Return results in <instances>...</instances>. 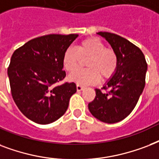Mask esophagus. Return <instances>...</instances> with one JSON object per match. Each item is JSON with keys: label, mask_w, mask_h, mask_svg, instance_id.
<instances>
[{"label": "esophagus", "mask_w": 159, "mask_h": 159, "mask_svg": "<svg viewBox=\"0 0 159 159\" xmlns=\"http://www.w3.org/2000/svg\"><path fill=\"white\" fill-rule=\"evenodd\" d=\"M76 89H77V90L78 91H81L84 89V86L80 85V84H77V85H76Z\"/></svg>", "instance_id": "1"}]
</instances>
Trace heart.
I'll return each instance as SVG.
<instances>
[{
  "mask_svg": "<svg viewBox=\"0 0 159 159\" xmlns=\"http://www.w3.org/2000/svg\"><path fill=\"white\" fill-rule=\"evenodd\" d=\"M83 59H87L84 70L74 72L69 80L78 84H89L98 82L101 75L109 79L114 75L118 68V56L113 49L106 48L104 42L97 38L83 40L77 49L69 47L63 56V65L66 70L72 72L80 67Z\"/></svg>",
  "mask_w": 159,
  "mask_h": 159,
  "instance_id": "b5f03b06",
  "label": "heart"
}]
</instances>
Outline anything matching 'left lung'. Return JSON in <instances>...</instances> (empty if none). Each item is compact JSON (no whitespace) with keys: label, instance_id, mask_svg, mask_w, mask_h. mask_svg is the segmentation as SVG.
<instances>
[{"label":"left lung","instance_id":"obj_1","mask_svg":"<svg viewBox=\"0 0 159 159\" xmlns=\"http://www.w3.org/2000/svg\"><path fill=\"white\" fill-rule=\"evenodd\" d=\"M105 38L118 56V68L89 104L93 117L107 124L124 119L133 111L145 86L148 65L142 50L125 38L109 32H98Z\"/></svg>","mask_w":159,"mask_h":159}]
</instances>
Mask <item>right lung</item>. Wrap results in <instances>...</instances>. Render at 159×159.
I'll return each instance as SVG.
<instances>
[{"label": "right lung", "instance_id": "add662e5", "mask_svg": "<svg viewBox=\"0 0 159 159\" xmlns=\"http://www.w3.org/2000/svg\"><path fill=\"white\" fill-rule=\"evenodd\" d=\"M77 34L43 35L15 50L7 70L12 98L25 116L36 124L56 121L76 92L75 83L63 80V56Z\"/></svg>", "mask_w": 159, "mask_h": 159}]
</instances>
